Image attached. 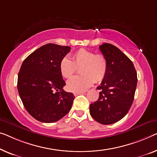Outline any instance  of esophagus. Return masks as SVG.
<instances>
[{"label":"esophagus","instance_id":"34e87169","mask_svg":"<svg viewBox=\"0 0 157 157\" xmlns=\"http://www.w3.org/2000/svg\"><path fill=\"white\" fill-rule=\"evenodd\" d=\"M84 94V92H75L74 95L75 96H78V95H79V94Z\"/></svg>","mask_w":157,"mask_h":157}]
</instances>
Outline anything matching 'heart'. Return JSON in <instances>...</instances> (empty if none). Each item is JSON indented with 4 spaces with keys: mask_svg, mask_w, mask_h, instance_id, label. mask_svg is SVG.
Listing matches in <instances>:
<instances>
[{
    "mask_svg": "<svg viewBox=\"0 0 157 157\" xmlns=\"http://www.w3.org/2000/svg\"><path fill=\"white\" fill-rule=\"evenodd\" d=\"M81 67V76H75L67 81V87L72 92H85L92 86L94 82L99 83L105 78L108 70L106 58L101 54L81 48L72 55V60L65 57L60 63L59 69L63 76L69 78Z\"/></svg>",
    "mask_w": 157,
    "mask_h": 157,
    "instance_id": "obj_1",
    "label": "heart"
}]
</instances>
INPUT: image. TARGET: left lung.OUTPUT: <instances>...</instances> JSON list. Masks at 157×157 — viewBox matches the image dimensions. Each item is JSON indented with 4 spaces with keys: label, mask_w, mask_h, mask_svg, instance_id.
Here are the masks:
<instances>
[{
    "label": "left lung",
    "mask_w": 157,
    "mask_h": 157,
    "mask_svg": "<svg viewBox=\"0 0 157 157\" xmlns=\"http://www.w3.org/2000/svg\"><path fill=\"white\" fill-rule=\"evenodd\" d=\"M99 49L108 63L106 75L97 88L101 92L97 101L90 104L92 118L103 125L118 122L128 113L137 83V72L130 58L111 44Z\"/></svg>",
    "instance_id": "left-lung-1"
}]
</instances>
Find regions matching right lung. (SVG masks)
Returning a JSON list of instances; mask_svg holds the SVG:
<instances>
[{
    "label": "right lung",
    "mask_w": 157,
    "mask_h": 157,
    "mask_svg": "<svg viewBox=\"0 0 157 157\" xmlns=\"http://www.w3.org/2000/svg\"><path fill=\"white\" fill-rule=\"evenodd\" d=\"M71 47L47 44L27 56L18 73L17 90L28 113L43 123H53L72 108L75 96L63 90L61 60Z\"/></svg>",
    "instance_id": "1"
}]
</instances>
